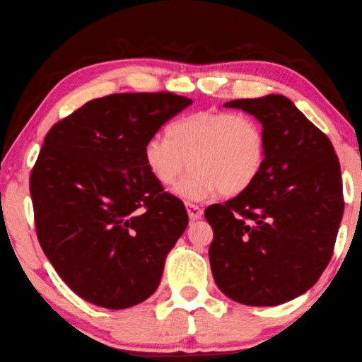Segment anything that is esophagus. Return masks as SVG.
<instances>
[{
	"label": "esophagus",
	"instance_id": "esophagus-1",
	"mask_svg": "<svg viewBox=\"0 0 362 362\" xmlns=\"http://www.w3.org/2000/svg\"><path fill=\"white\" fill-rule=\"evenodd\" d=\"M187 212H188V216L192 220H199L202 216V209L198 206V204H193V202H187Z\"/></svg>",
	"mask_w": 362,
	"mask_h": 362
}]
</instances>
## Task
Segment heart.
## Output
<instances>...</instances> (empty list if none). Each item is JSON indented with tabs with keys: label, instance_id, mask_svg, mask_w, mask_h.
Here are the masks:
<instances>
[{
	"label": "heart",
	"instance_id": "b5f03b06",
	"mask_svg": "<svg viewBox=\"0 0 362 362\" xmlns=\"http://www.w3.org/2000/svg\"><path fill=\"white\" fill-rule=\"evenodd\" d=\"M267 142L262 124L247 114L198 110L180 117L166 134H156L144 146L148 174L169 187L192 170L175 193L183 199L202 201L215 193L238 196L253 185L266 163Z\"/></svg>",
	"mask_w": 362,
	"mask_h": 362
}]
</instances>
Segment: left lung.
<instances>
[{
	"label": "left lung",
	"mask_w": 362,
	"mask_h": 362,
	"mask_svg": "<svg viewBox=\"0 0 362 362\" xmlns=\"http://www.w3.org/2000/svg\"><path fill=\"white\" fill-rule=\"evenodd\" d=\"M262 123L266 163L244 193L206 209L215 284L245 305H279L329 264L344 215L340 163L323 131L281 95L234 100Z\"/></svg>",
	"instance_id": "left-lung-1"
}]
</instances>
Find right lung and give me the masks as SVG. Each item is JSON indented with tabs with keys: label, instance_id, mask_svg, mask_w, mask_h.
Listing matches in <instances>:
<instances>
[{
	"label": "right lung",
	"instance_id": "right-lung-1",
	"mask_svg": "<svg viewBox=\"0 0 362 362\" xmlns=\"http://www.w3.org/2000/svg\"><path fill=\"white\" fill-rule=\"evenodd\" d=\"M193 101L158 93L91 100L49 129L30 175L37 240L82 299L120 310L160 285L188 214L144 163V146Z\"/></svg>",
	"mask_w": 362,
	"mask_h": 362
}]
</instances>
